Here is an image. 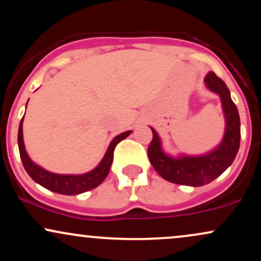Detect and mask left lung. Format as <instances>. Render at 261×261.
Returning a JSON list of instances; mask_svg holds the SVG:
<instances>
[{"label":"left lung","mask_w":261,"mask_h":261,"mask_svg":"<svg viewBox=\"0 0 261 261\" xmlns=\"http://www.w3.org/2000/svg\"><path fill=\"white\" fill-rule=\"evenodd\" d=\"M205 85L218 94L226 121L223 139L217 147L200 155L181 154L172 157L163 151L160 135L153 127V139L148 146V158L155 172L170 182L188 187H201L220 176L234 161L241 143V120L238 109L230 98L226 83L214 72L205 77Z\"/></svg>","instance_id":"1"}]
</instances>
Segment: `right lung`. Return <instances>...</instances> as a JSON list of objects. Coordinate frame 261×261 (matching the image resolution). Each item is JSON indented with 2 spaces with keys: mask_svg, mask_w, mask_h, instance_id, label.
I'll return each mask as SVG.
<instances>
[{
  "mask_svg": "<svg viewBox=\"0 0 261 261\" xmlns=\"http://www.w3.org/2000/svg\"><path fill=\"white\" fill-rule=\"evenodd\" d=\"M131 133L133 131H125L114 137L100 163L91 172L85 173V174H56L34 163L25 151L24 141H23V119L20 120L19 128H18V147H19L23 167L35 182L54 193L62 194V195H79V194L97 188L103 182L112 167L115 146L121 140L126 139Z\"/></svg>",
  "mask_w": 261,
  "mask_h": 261,
  "instance_id": "right-lung-1",
  "label": "right lung"
}]
</instances>
